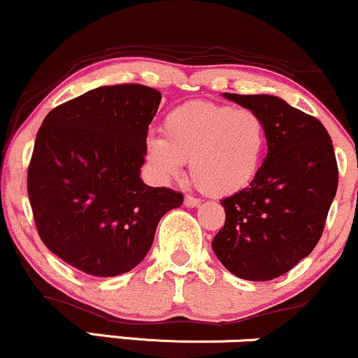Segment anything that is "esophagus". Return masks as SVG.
<instances>
[{"label":"esophagus","mask_w":358,"mask_h":358,"mask_svg":"<svg viewBox=\"0 0 358 358\" xmlns=\"http://www.w3.org/2000/svg\"><path fill=\"white\" fill-rule=\"evenodd\" d=\"M200 203V200L197 197H192V195H187L185 197V206L187 207H197Z\"/></svg>","instance_id":"esophagus-1"}]
</instances>
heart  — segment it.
<instances>
[{
    "label": "heart",
    "instance_id": "b5f03b06",
    "mask_svg": "<svg viewBox=\"0 0 358 358\" xmlns=\"http://www.w3.org/2000/svg\"><path fill=\"white\" fill-rule=\"evenodd\" d=\"M151 137L146 159L159 180L176 178L188 161L192 182L203 194L226 197L246 188L258 175L266 149V125L257 110L212 101L173 108Z\"/></svg>",
    "mask_w": 358,
    "mask_h": 358
}]
</instances>
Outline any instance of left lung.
<instances>
[{
    "label": "left lung",
    "instance_id": "left-lung-1",
    "mask_svg": "<svg viewBox=\"0 0 358 358\" xmlns=\"http://www.w3.org/2000/svg\"><path fill=\"white\" fill-rule=\"evenodd\" d=\"M224 96L260 113L268 152L250 187L221 200L226 222L212 250L236 277L272 280L308 257L323 234L338 188L335 149L316 117L280 98Z\"/></svg>",
    "mask_w": 358,
    "mask_h": 358
}]
</instances>
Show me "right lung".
<instances>
[{"label": "right lung", "mask_w": 358, "mask_h": 358, "mask_svg": "<svg viewBox=\"0 0 358 358\" xmlns=\"http://www.w3.org/2000/svg\"><path fill=\"white\" fill-rule=\"evenodd\" d=\"M161 101L144 85L90 90L42 122L27 190L42 243L62 262L95 277L132 270L156 226L183 195L139 178L148 129Z\"/></svg>", "instance_id": "1"}]
</instances>
